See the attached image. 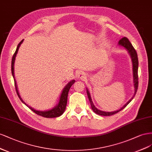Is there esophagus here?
<instances>
[{"label":"esophagus","instance_id":"34e87169","mask_svg":"<svg viewBox=\"0 0 152 152\" xmlns=\"http://www.w3.org/2000/svg\"><path fill=\"white\" fill-rule=\"evenodd\" d=\"M77 77L80 79H85V78L86 77V76L83 72H80V73L77 75Z\"/></svg>","mask_w":152,"mask_h":152}]
</instances>
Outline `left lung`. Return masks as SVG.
<instances>
[{
    "mask_svg": "<svg viewBox=\"0 0 152 152\" xmlns=\"http://www.w3.org/2000/svg\"><path fill=\"white\" fill-rule=\"evenodd\" d=\"M119 45L122 47H123L124 48H126L127 50L128 51V53H129V55L131 58L132 64H133V83H134V93L133 96H132L131 99L119 110L114 111V112H105V111H102V110H100L99 109H98L97 108H96L94 104V103H93V102H92L90 92H89L88 90V88H86V93L88 95V97L89 101L90 102L91 109L95 112V113H96L98 115H104V116L112 115H114V114L117 113V112H119V111L124 109L125 107L129 104L131 101L133 99L134 96H135V95L136 94L137 90H138V55H137L136 51L134 49L133 46L132 45V44L131 43L129 40H128V38H127L126 37H123L121 39V40L119 41Z\"/></svg>",
    "mask_w": 152,
    "mask_h": 152,
    "instance_id": "obj_1",
    "label": "left lung"
}]
</instances>
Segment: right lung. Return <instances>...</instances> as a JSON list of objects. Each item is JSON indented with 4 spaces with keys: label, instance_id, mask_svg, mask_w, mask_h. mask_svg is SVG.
<instances>
[{
    "label": "right lung",
    "instance_id": "1",
    "mask_svg": "<svg viewBox=\"0 0 152 152\" xmlns=\"http://www.w3.org/2000/svg\"><path fill=\"white\" fill-rule=\"evenodd\" d=\"M24 40H22L20 43H19L17 48L16 50L15 53H14V55L12 56V62H11V71H12V76L14 77V84H15V88H16V93L17 94L19 98V99L21 100V101L23 103V104H25L27 107H28L29 108H30L33 112H35V114H37V115H41L42 117H46V118H53V117H57L61 115L65 111L66 109V105H67V95H68V93H69V89L71 87V86L74 84L75 83V80H72L71 81H69V83H67V84L66 85V86L64 88V89L61 93V95L60 96V99H59V101H58V104L53 107V109H50V110H46V111H39V110H37L35 109H34L32 107L28 106L25 102H24L23 99L21 98L20 95H19V91L18 90V87H17V85H16V81L15 80V77H14V61H15V58H16V56L17 53L18 52L19 50V48L20 47L21 44L23 43Z\"/></svg>",
    "mask_w": 152,
    "mask_h": 152
}]
</instances>
